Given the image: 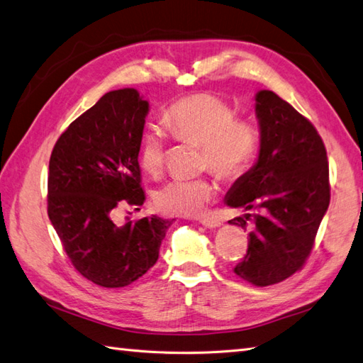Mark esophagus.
Listing matches in <instances>:
<instances>
[{"label":"esophagus","mask_w":363,"mask_h":363,"mask_svg":"<svg viewBox=\"0 0 363 363\" xmlns=\"http://www.w3.org/2000/svg\"><path fill=\"white\" fill-rule=\"evenodd\" d=\"M200 223H201L203 226H206V228H218L220 225H222V222H220V220L209 218V217H203V218H200Z\"/></svg>","instance_id":"1"}]
</instances>
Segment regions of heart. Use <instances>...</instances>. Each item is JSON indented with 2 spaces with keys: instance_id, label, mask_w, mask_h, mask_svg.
<instances>
[{
  "instance_id": "b5f03b06",
  "label": "heart",
  "mask_w": 363,
  "mask_h": 363,
  "mask_svg": "<svg viewBox=\"0 0 363 363\" xmlns=\"http://www.w3.org/2000/svg\"><path fill=\"white\" fill-rule=\"evenodd\" d=\"M167 132L180 141L201 145V166L220 179L235 180L252 166L259 151V132L251 121L235 118L234 109L212 94H194L174 101L163 115ZM166 138L157 128L143 132L141 167L151 175L163 171ZM216 197L206 179H174L154 192V205L169 216H197Z\"/></svg>"
}]
</instances>
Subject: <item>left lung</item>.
<instances>
[{
  "mask_svg": "<svg viewBox=\"0 0 363 363\" xmlns=\"http://www.w3.org/2000/svg\"><path fill=\"white\" fill-rule=\"evenodd\" d=\"M259 158L238 177L225 203L252 211L229 223L254 228L245 259L234 268L255 286H268L303 267L330 205L326 149L311 121L272 91L255 94Z\"/></svg>",
  "mask_w": 363,
  "mask_h": 363,
  "instance_id": "left-lung-1",
  "label": "left lung"
}]
</instances>
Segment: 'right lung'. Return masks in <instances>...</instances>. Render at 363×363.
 Instances as JSON below:
<instances>
[{
	"mask_svg": "<svg viewBox=\"0 0 363 363\" xmlns=\"http://www.w3.org/2000/svg\"><path fill=\"white\" fill-rule=\"evenodd\" d=\"M149 103L137 89L104 94L60 135L49 162L48 214L87 280L128 286L151 269L172 222L157 216L118 226L123 203L141 206L140 141Z\"/></svg>",
	"mask_w": 363,
	"mask_h": 363,
	"instance_id": "obj_1",
	"label": "right lung"
}]
</instances>
